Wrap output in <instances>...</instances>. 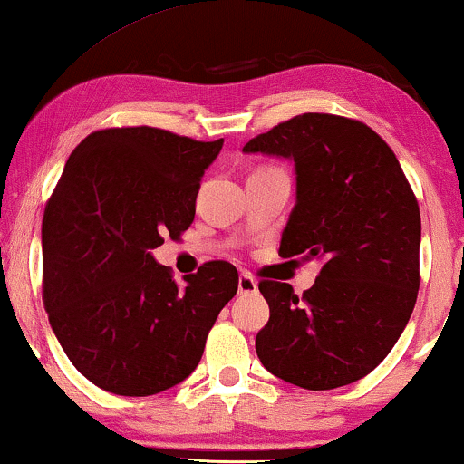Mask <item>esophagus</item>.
Instances as JSON below:
<instances>
[{"label":"esophagus","mask_w":464,"mask_h":464,"mask_svg":"<svg viewBox=\"0 0 464 464\" xmlns=\"http://www.w3.org/2000/svg\"><path fill=\"white\" fill-rule=\"evenodd\" d=\"M238 294L240 295L257 294V281L251 275H246V272H243V275L238 276Z\"/></svg>","instance_id":"1"}]
</instances>
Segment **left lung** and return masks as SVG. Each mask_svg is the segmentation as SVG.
<instances>
[{
  "label": "left lung",
  "mask_w": 464,
  "mask_h": 464,
  "mask_svg": "<svg viewBox=\"0 0 464 464\" xmlns=\"http://www.w3.org/2000/svg\"><path fill=\"white\" fill-rule=\"evenodd\" d=\"M243 151L294 160L295 207L278 253L321 262L302 297L259 283L270 319L257 357L308 391L357 382L395 346L420 287V211L401 164L370 126L332 113L291 118Z\"/></svg>",
  "instance_id": "obj_1"
}]
</instances>
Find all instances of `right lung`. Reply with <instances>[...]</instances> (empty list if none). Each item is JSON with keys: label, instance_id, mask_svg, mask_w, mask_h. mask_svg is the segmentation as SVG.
<instances>
[{"label": "right lung", "instance_id": "1", "mask_svg": "<svg viewBox=\"0 0 464 464\" xmlns=\"http://www.w3.org/2000/svg\"><path fill=\"white\" fill-rule=\"evenodd\" d=\"M221 145L129 126L92 132L69 156L42 221L44 306L69 361L99 389L148 397L183 382L237 295L232 264L208 262L177 285L151 256L194 221Z\"/></svg>", "mask_w": 464, "mask_h": 464}]
</instances>
